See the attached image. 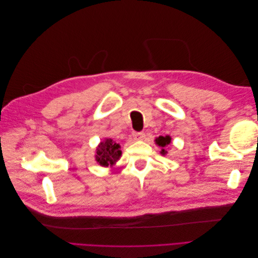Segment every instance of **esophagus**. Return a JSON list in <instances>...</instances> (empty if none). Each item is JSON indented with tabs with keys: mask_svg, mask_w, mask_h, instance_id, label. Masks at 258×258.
I'll return each instance as SVG.
<instances>
[{
	"mask_svg": "<svg viewBox=\"0 0 258 258\" xmlns=\"http://www.w3.org/2000/svg\"><path fill=\"white\" fill-rule=\"evenodd\" d=\"M132 136H134V138L136 139V140H142L144 137H145V135H144V132H132Z\"/></svg>",
	"mask_w": 258,
	"mask_h": 258,
	"instance_id": "34e87169",
	"label": "esophagus"
}]
</instances>
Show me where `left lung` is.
Wrapping results in <instances>:
<instances>
[{
  "label": "left lung",
  "instance_id": "1",
  "mask_svg": "<svg viewBox=\"0 0 258 258\" xmlns=\"http://www.w3.org/2000/svg\"><path fill=\"white\" fill-rule=\"evenodd\" d=\"M170 142H171V138L169 137V136H167V137H159V138H157L156 139V144H158L162 150H161V154H163L165 155L166 153H167V151L165 150V147L168 145V144H170Z\"/></svg>",
  "mask_w": 258,
  "mask_h": 258
}]
</instances>
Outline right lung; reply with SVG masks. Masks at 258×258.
I'll list each match as a JSON object with an SVG mask.
<instances>
[{"mask_svg": "<svg viewBox=\"0 0 258 258\" xmlns=\"http://www.w3.org/2000/svg\"><path fill=\"white\" fill-rule=\"evenodd\" d=\"M119 148V144L113 142L111 139H106L104 142H101L97 148L96 160L103 167L114 165L121 156V151Z\"/></svg>", "mask_w": 258, "mask_h": 258, "instance_id": "1", "label": "right lung"}]
</instances>
